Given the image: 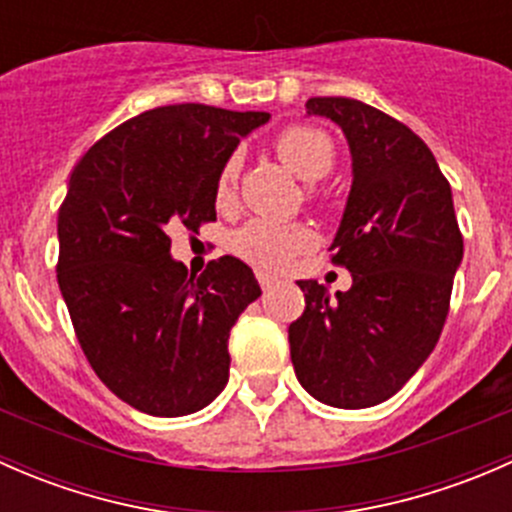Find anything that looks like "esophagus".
Segmentation results:
<instances>
[{"label":"esophagus","mask_w":512,"mask_h":512,"mask_svg":"<svg viewBox=\"0 0 512 512\" xmlns=\"http://www.w3.org/2000/svg\"><path fill=\"white\" fill-rule=\"evenodd\" d=\"M257 282H260L262 289H270L272 285H275L277 280H275V277H272V275H267V272L260 270V272H257Z\"/></svg>","instance_id":"1"}]
</instances>
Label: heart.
I'll use <instances>...</instances> for the list:
<instances>
[{
  "mask_svg": "<svg viewBox=\"0 0 512 512\" xmlns=\"http://www.w3.org/2000/svg\"><path fill=\"white\" fill-rule=\"evenodd\" d=\"M275 153L282 163L304 183H317L332 170V138L312 126H289L275 138ZM240 160L230 156L215 175V200L230 203L237 193ZM312 245V232L304 225H282L270 220H250L237 227L230 237V247L237 257L267 270H282L294 255Z\"/></svg>",
  "mask_w": 512,
  "mask_h": 512,
  "instance_id": "obj_1",
  "label": "heart"
}]
</instances>
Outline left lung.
<instances>
[{
    "mask_svg": "<svg viewBox=\"0 0 512 512\" xmlns=\"http://www.w3.org/2000/svg\"><path fill=\"white\" fill-rule=\"evenodd\" d=\"M307 113L337 123L352 151V190L332 242V262L352 272V287L332 299L317 280L297 282L304 312L289 324V354L314 399L369 409L436 347L463 235L451 185L409 126L342 96L309 98Z\"/></svg>",
    "mask_w": 512,
    "mask_h": 512,
    "instance_id": "8db88e82",
    "label": "left lung"
}]
</instances>
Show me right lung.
I'll use <instances>...</instances> for the list:
<instances>
[{"label":"right lung","instance_id":"1","mask_svg":"<svg viewBox=\"0 0 512 512\" xmlns=\"http://www.w3.org/2000/svg\"><path fill=\"white\" fill-rule=\"evenodd\" d=\"M265 111L160 106L76 163L59 208L56 280L98 379L151 416H188L225 389L232 324L262 294L237 257L188 277L173 227L215 220V175Z\"/></svg>","mask_w":512,"mask_h":512}]
</instances>
